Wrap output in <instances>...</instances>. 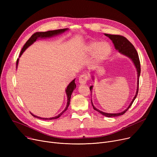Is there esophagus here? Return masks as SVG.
Returning a JSON list of instances; mask_svg holds the SVG:
<instances>
[{
    "label": "esophagus",
    "instance_id": "esophagus-1",
    "mask_svg": "<svg viewBox=\"0 0 157 157\" xmlns=\"http://www.w3.org/2000/svg\"><path fill=\"white\" fill-rule=\"evenodd\" d=\"M88 79V76L86 74H83L79 78V82L81 85H85Z\"/></svg>",
    "mask_w": 157,
    "mask_h": 157
}]
</instances>
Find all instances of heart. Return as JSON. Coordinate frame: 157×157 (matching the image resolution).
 Instances as JSON below:
<instances>
[{
	"label": "heart",
	"instance_id": "obj_1",
	"mask_svg": "<svg viewBox=\"0 0 157 157\" xmlns=\"http://www.w3.org/2000/svg\"><path fill=\"white\" fill-rule=\"evenodd\" d=\"M87 49L90 54H94V63L98 64L105 60L111 53V45L107 42H100L94 40L87 46Z\"/></svg>",
	"mask_w": 157,
	"mask_h": 157
}]
</instances>
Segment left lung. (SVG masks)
Wrapping results in <instances>:
<instances>
[{"mask_svg":"<svg viewBox=\"0 0 157 157\" xmlns=\"http://www.w3.org/2000/svg\"><path fill=\"white\" fill-rule=\"evenodd\" d=\"M105 36H108L113 41V43L114 45V47L117 49V50H118L121 53L128 56L130 59H132V60L133 62L134 63V65L136 66V67L137 69V71L138 78H137V89L136 94L134 98V99L132 100V101L131 102L130 104L127 108V109H126L124 111L121 112L120 113H114V114L105 113H104L102 111H101L99 110H98L97 109H96L94 107V105H93V103L91 101L94 109H95V111H97L98 113H100L101 114L104 115V116L107 117H118V116H121V115L124 114L127 111V110L130 108V106L134 102V100L136 99V98L137 95L138 91H139V76H140V74H141V63H140L139 58V55H138L137 50L134 48V46H133V44H132L126 37H123L122 36H120V35H111V34H105ZM90 92H92V86L90 87Z\"/></svg>","mask_w":157,"mask_h":157,"instance_id":"left-lung-1","label":"left lung"}]
</instances>
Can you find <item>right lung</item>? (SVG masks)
<instances>
[{"label":"right lung","mask_w":157,"mask_h":157,"mask_svg":"<svg viewBox=\"0 0 157 157\" xmlns=\"http://www.w3.org/2000/svg\"><path fill=\"white\" fill-rule=\"evenodd\" d=\"M67 29H58V30H49V31H47V32H36L34 33V34H33L29 39V40L27 41L26 43L25 44V45L23 46V47L21 49V51L20 52V56H21V55H22V53L25 52V50L29 46H30L32 44L34 43L35 41L36 40V39L39 37H40V38H46V37H52L55 35H57L59 34H61V33L65 32V30H67ZM18 60H19V59H17V60H16V67H17V65H18ZM76 84H75V79H74L73 81H71V83L67 86V89H66L65 92H66V94H67V105H66V108L65 109L60 113L59 114L58 116L55 117H53V118H42L40 117H37V116H35V115H34L33 114H32L30 113V114L32 115L33 117H36L37 118H40V119H43V120H54V119H57L59 118L60 117H61V115L67 109L68 107L70 104V101H71V94L72 93V92L74 91V90L76 88Z\"/></svg>","instance_id":"1"}]
</instances>
